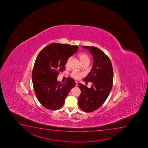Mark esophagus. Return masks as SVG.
Masks as SVG:
<instances>
[{"label": "esophagus", "mask_w": 148, "mask_h": 148, "mask_svg": "<svg viewBox=\"0 0 148 148\" xmlns=\"http://www.w3.org/2000/svg\"><path fill=\"white\" fill-rule=\"evenodd\" d=\"M75 84H76V86H78V82L76 81V82H75Z\"/></svg>", "instance_id": "1"}]
</instances>
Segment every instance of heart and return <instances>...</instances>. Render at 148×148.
I'll return each instance as SVG.
<instances>
[{
  "instance_id": "obj_1",
  "label": "heart",
  "mask_w": 148,
  "mask_h": 148,
  "mask_svg": "<svg viewBox=\"0 0 148 148\" xmlns=\"http://www.w3.org/2000/svg\"><path fill=\"white\" fill-rule=\"evenodd\" d=\"M78 58L83 64L86 63H90V58H89V56H88V54H86V53H84V52L80 53V54H79ZM71 59V58H70L67 60L66 63V67H68L69 66ZM71 75V76L75 79H79L83 75V74L79 72L74 71L72 72Z\"/></svg>"
}]
</instances>
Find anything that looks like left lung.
<instances>
[{"label": "left lung", "instance_id": "obj_1", "mask_svg": "<svg viewBox=\"0 0 148 148\" xmlns=\"http://www.w3.org/2000/svg\"><path fill=\"white\" fill-rule=\"evenodd\" d=\"M93 56V65L84 79L92 83L90 88L78 83L81 91L79 106L83 111L90 112L97 110L106 101L113 85V71L111 61L104 52L97 47L83 46Z\"/></svg>", "mask_w": 148, "mask_h": 148}]
</instances>
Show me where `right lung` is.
I'll list each match as a JSON object with an SVG mask.
<instances>
[{"label":"right lung","mask_w":148,"mask_h":148,"mask_svg":"<svg viewBox=\"0 0 148 148\" xmlns=\"http://www.w3.org/2000/svg\"><path fill=\"white\" fill-rule=\"evenodd\" d=\"M78 47L53 43L47 45L37 56L32 72V81L37 99L42 106L51 110L62 106L68 93L75 87V82L68 77L66 82H58L59 72L65 70L68 58Z\"/></svg>","instance_id":"1"}]
</instances>
